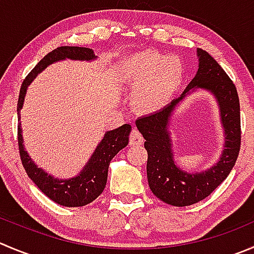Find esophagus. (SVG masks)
Here are the masks:
<instances>
[{"instance_id":"obj_1","label":"esophagus","mask_w":254,"mask_h":254,"mask_svg":"<svg viewBox=\"0 0 254 254\" xmlns=\"http://www.w3.org/2000/svg\"><path fill=\"white\" fill-rule=\"evenodd\" d=\"M144 142V139H142V135L140 134L139 130L132 129L131 132H130L129 136V145L130 146H139Z\"/></svg>"}]
</instances>
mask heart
Here are the masks:
<instances>
[{"mask_svg":"<svg viewBox=\"0 0 254 254\" xmlns=\"http://www.w3.org/2000/svg\"><path fill=\"white\" fill-rule=\"evenodd\" d=\"M124 77L134 88V109L141 114H151L164 109L175 97L184 82L185 64L180 57L146 49L130 57Z\"/></svg>","mask_w":254,"mask_h":254,"instance_id":"obj_1","label":"heart"}]
</instances>
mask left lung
I'll return each mask as SVG.
<instances>
[{"instance_id":"8db88e82","label":"left lung","mask_w":254,"mask_h":254,"mask_svg":"<svg viewBox=\"0 0 254 254\" xmlns=\"http://www.w3.org/2000/svg\"><path fill=\"white\" fill-rule=\"evenodd\" d=\"M198 69L177 99L160 112L135 122L147 151L146 174L150 190L157 198L176 207L193 205L212 193L235 166L241 147V114L237 89L225 70L206 51L197 49ZM203 89L214 95L220 109L225 145L219 161L201 173L184 172L173 159L169 122L178 104L191 92Z\"/></svg>"}]
</instances>
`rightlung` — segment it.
Segmentation results:
<instances>
[{"mask_svg":"<svg viewBox=\"0 0 254 254\" xmlns=\"http://www.w3.org/2000/svg\"><path fill=\"white\" fill-rule=\"evenodd\" d=\"M72 59V61L92 62L97 59L94 51L84 47H58L54 51L49 52L46 57L38 62V64L31 70L26 79L23 80L19 90L17 114L21 119V109L23 107L24 97L28 85L34 78L46 69L48 65L56 62ZM19 122V120H18ZM131 131V125L124 124L118 129L109 130L104 134L102 141L98 144L97 149L90 156L82 171L72 179H56L51 174L44 171L42 167L34 164L33 160L26 151L22 137L21 122L18 123V147L21 155L22 165L26 170L29 179L37 185L39 190L52 201L65 207H80L93 202L103 190L105 189L108 180V169L113 157L122 149H124L129 142V134Z\"/></svg>","mask_w":254,"mask_h":254,"instance_id":"add662e5","label":"right lung"}]
</instances>
